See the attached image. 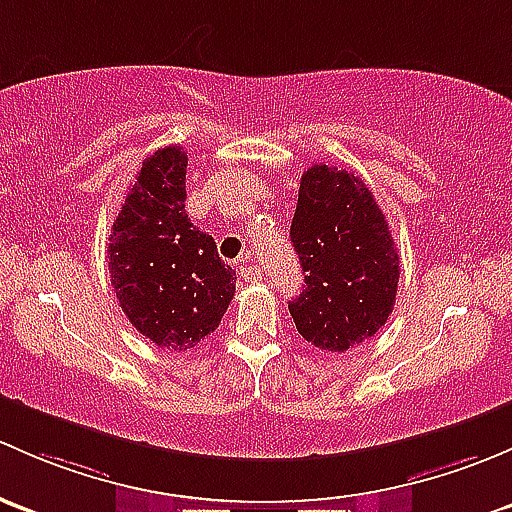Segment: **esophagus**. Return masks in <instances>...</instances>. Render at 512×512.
<instances>
[{
  "mask_svg": "<svg viewBox=\"0 0 512 512\" xmlns=\"http://www.w3.org/2000/svg\"><path fill=\"white\" fill-rule=\"evenodd\" d=\"M236 271H239L241 278H254V281L261 278V271H258V266L249 256H241L239 261H236Z\"/></svg>",
  "mask_w": 512,
  "mask_h": 512,
  "instance_id": "esophagus-1",
  "label": "esophagus"
}]
</instances>
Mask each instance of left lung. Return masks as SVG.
<instances>
[{"label": "left lung", "mask_w": 512, "mask_h": 512, "mask_svg": "<svg viewBox=\"0 0 512 512\" xmlns=\"http://www.w3.org/2000/svg\"><path fill=\"white\" fill-rule=\"evenodd\" d=\"M291 241L305 273L288 303L298 333L328 352L370 340L392 315L399 283L397 246L370 187L347 170L308 167Z\"/></svg>", "instance_id": "left-lung-1"}]
</instances>
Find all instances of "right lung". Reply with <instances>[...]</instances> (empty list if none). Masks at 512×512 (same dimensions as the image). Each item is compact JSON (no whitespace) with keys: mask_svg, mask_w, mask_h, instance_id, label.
I'll return each instance as SVG.
<instances>
[{"mask_svg":"<svg viewBox=\"0 0 512 512\" xmlns=\"http://www.w3.org/2000/svg\"><path fill=\"white\" fill-rule=\"evenodd\" d=\"M187 152L170 145L142 162L108 236V271L123 313L157 347L189 350L219 328L236 271L184 212Z\"/></svg>","mask_w":512,"mask_h":512,"instance_id":"1","label":"right lung"}]
</instances>
